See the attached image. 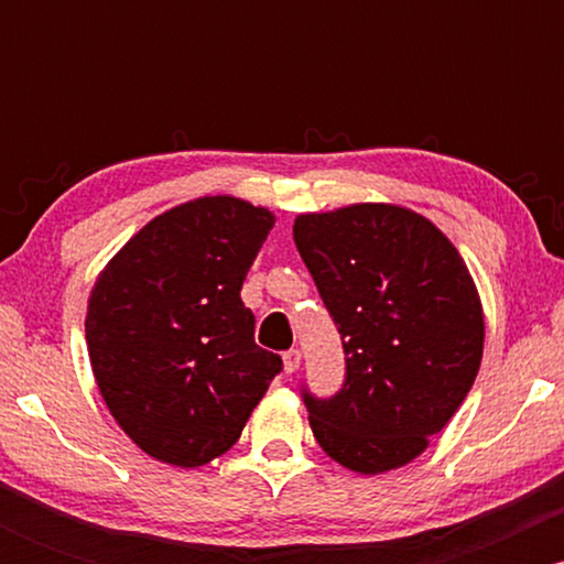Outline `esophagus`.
<instances>
[{
	"label": "esophagus",
	"mask_w": 564,
	"mask_h": 564,
	"mask_svg": "<svg viewBox=\"0 0 564 564\" xmlns=\"http://www.w3.org/2000/svg\"><path fill=\"white\" fill-rule=\"evenodd\" d=\"M302 364V352L296 347H291L283 352V368H286V373H294L296 368Z\"/></svg>",
	"instance_id": "34e87169"
}]
</instances>
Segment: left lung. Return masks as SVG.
<instances>
[{"mask_svg": "<svg viewBox=\"0 0 564 564\" xmlns=\"http://www.w3.org/2000/svg\"><path fill=\"white\" fill-rule=\"evenodd\" d=\"M294 243L345 347L332 398L302 384L321 448L360 475L403 467L451 422L482 358V307L430 219L387 204L302 215Z\"/></svg>", "mask_w": 564, "mask_h": 564, "instance_id": "8db88e82", "label": "left lung"}]
</instances>
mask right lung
<instances>
[{"label": "right lung", "mask_w": 564, "mask_h": 564, "mask_svg": "<svg viewBox=\"0 0 564 564\" xmlns=\"http://www.w3.org/2000/svg\"><path fill=\"white\" fill-rule=\"evenodd\" d=\"M273 215L206 196L142 228L97 278L87 347L111 416L148 456L200 467L241 437L281 373L241 286Z\"/></svg>", "instance_id": "add662e5"}]
</instances>
